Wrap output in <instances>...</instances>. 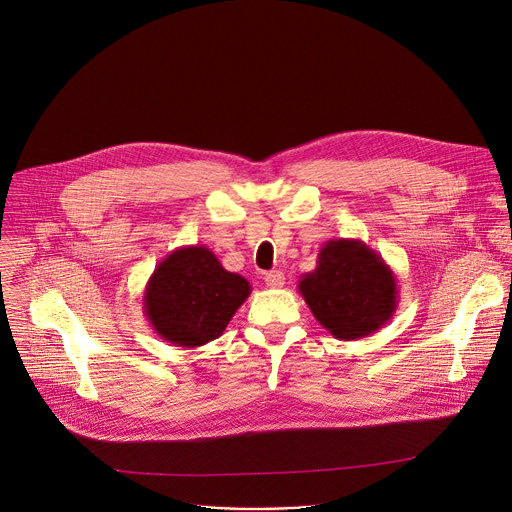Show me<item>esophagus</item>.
Masks as SVG:
<instances>
[{
    "label": "esophagus",
    "mask_w": 512,
    "mask_h": 512,
    "mask_svg": "<svg viewBox=\"0 0 512 512\" xmlns=\"http://www.w3.org/2000/svg\"><path fill=\"white\" fill-rule=\"evenodd\" d=\"M265 283L271 289H279L285 283V275L281 271H269V273H265Z\"/></svg>",
    "instance_id": "1"
}]
</instances>
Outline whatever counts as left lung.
I'll return each instance as SVG.
<instances>
[{"instance_id":"8db88e82","label":"left lung","mask_w":512,"mask_h":512,"mask_svg":"<svg viewBox=\"0 0 512 512\" xmlns=\"http://www.w3.org/2000/svg\"><path fill=\"white\" fill-rule=\"evenodd\" d=\"M298 289L314 318L338 340L367 338L397 310V279L385 259L358 239L328 241Z\"/></svg>"}]
</instances>
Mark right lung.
<instances>
[{"instance_id":"add662e5","label":"right lung","mask_w":512,"mask_h":512,"mask_svg":"<svg viewBox=\"0 0 512 512\" xmlns=\"http://www.w3.org/2000/svg\"><path fill=\"white\" fill-rule=\"evenodd\" d=\"M251 294V283L227 271L204 245L172 251L154 269L143 312L154 332L176 346L196 348L221 336Z\"/></svg>"}]
</instances>
